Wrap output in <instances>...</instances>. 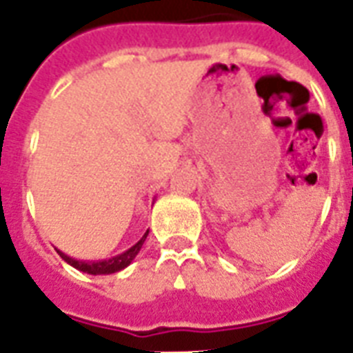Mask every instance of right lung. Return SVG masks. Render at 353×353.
I'll list each match as a JSON object with an SVG mask.
<instances>
[{"mask_svg": "<svg viewBox=\"0 0 353 353\" xmlns=\"http://www.w3.org/2000/svg\"><path fill=\"white\" fill-rule=\"evenodd\" d=\"M148 233L149 230L143 233L142 239H140L134 246L129 248L128 252L120 253V255L117 256H111V259H107V261H97V262L76 261V259H72V256L61 253L60 250H58V253H60V256L67 262V264H70V266L76 268V270H80V272L89 273V275H109V273L120 272V270H123V268H128L129 264H131L132 259H134V256L138 255V252L142 250L143 242H145V239H148Z\"/></svg>", "mask_w": 353, "mask_h": 353, "instance_id": "add662e5", "label": "right lung"}]
</instances>
